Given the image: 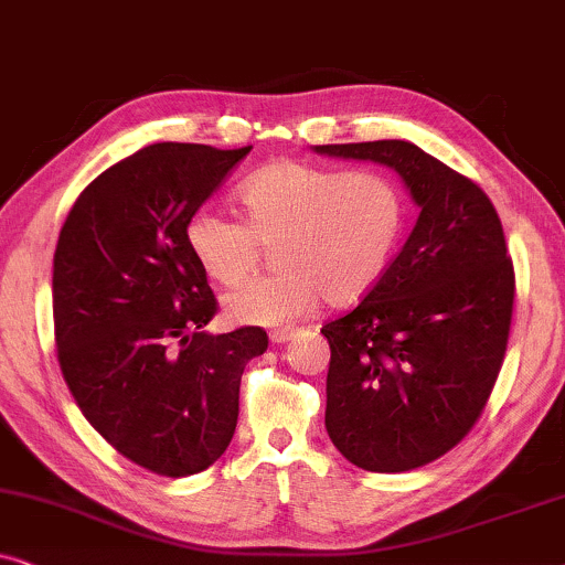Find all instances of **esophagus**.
I'll use <instances>...</instances> for the list:
<instances>
[{
	"label": "esophagus",
	"instance_id": "obj_1",
	"mask_svg": "<svg viewBox=\"0 0 565 565\" xmlns=\"http://www.w3.org/2000/svg\"><path fill=\"white\" fill-rule=\"evenodd\" d=\"M298 337V329H275V331H269V342L273 344H285V342H290V339H296Z\"/></svg>",
	"mask_w": 565,
	"mask_h": 565
}]
</instances>
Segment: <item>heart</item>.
I'll list each match as a JSON object with an SVG mask.
<instances>
[{
	"label": "heart",
	"mask_w": 565,
	"mask_h": 565,
	"mask_svg": "<svg viewBox=\"0 0 565 565\" xmlns=\"http://www.w3.org/2000/svg\"><path fill=\"white\" fill-rule=\"evenodd\" d=\"M238 200L244 218L198 207L184 242L203 273L236 288L275 241L280 273L231 292L223 311L234 323L277 327L303 319L323 298L350 306L365 298L391 265L406 226V195L391 177L342 172L303 161H275L254 172Z\"/></svg>",
	"instance_id": "b5f03b06"
}]
</instances>
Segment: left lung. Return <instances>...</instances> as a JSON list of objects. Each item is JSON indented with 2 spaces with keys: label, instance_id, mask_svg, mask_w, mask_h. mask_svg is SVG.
Segmentation results:
<instances>
[{
  "label": "left lung",
  "instance_id": "8db88e82",
  "mask_svg": "<svg viewBox=\"0 0 565 565\" xmlns=\"http://www.w3.org/2000/svg\"><path fill=\"white\" fill-rule=\"evenodd\" d=\"M316 153L393 169L419 207L358 308L329 321L327 431L352 466L401 473L468 435L501 370L514 303L504 228L486 192L408 141Z\"/></svg>",
  "mask_w": 565,
  "mask_h": 565
}]
</instances>
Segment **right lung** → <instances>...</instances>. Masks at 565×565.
Wrapping results in <instances>:
<instances>
[{"label": "right lung", "mask_w": 565, "mask_h": 565, "mask_svg": "<svg viewBox=\"0 0 565 565\" xmlns=\"http://www.w3.org/2000/svg\"><path fill=\"white\" fill-rule=\"evenodd\" d=\"M252 146L153 143L89 182L53 254L58 365L76 406L120 455L182 478L226 452L246 362L267 334H211L215 298L188 218Z\"/></svg>", "instance_id": "obj_1"}]
</instances>
